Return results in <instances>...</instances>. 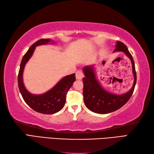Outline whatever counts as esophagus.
Segmentation results:
<instances>
[{
  "label": "esophagus",
  "mask_w": 154,
  "mask_h": 154,
  "mask_svg": "<svg viewBox=\"0 0 154 154\" xmlns=\"http://www.w3.org/2000/svg\"><path fill=\"white\" fill-rule=\"evenodd\" d=\"M83 77V74L81 71H77L76 73V79L78 80L82 79V78Z\"/></svg>",
  "instance_id": "1"
}]
</instances>
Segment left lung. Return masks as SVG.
Listing matches in <instances>:
<instances>
[{
	"instance_id": "obj_1",
	"label": "left lung",
	"mask_w": 154,
	"mask_h": 154,
	"mask_svg": "<svg viewBox=\"0 0 154 154\" xmlns=\"http://www.w3.org/2000/svg\"><path fill=\"white\" fill-rule=\"evenodd\" d=\"M116 49L114 52H123L128 57L132 63L134 83L131 89L123 94H114L104 89L101 85L97 76L94 65H86L83 68L85 77L83 82L84 103L88 109L98 114H107L114 112L124 106L130 97L134 90L136 83V73L134 61L126 45L117 41Z\"/></svg>"
}]
</instances>
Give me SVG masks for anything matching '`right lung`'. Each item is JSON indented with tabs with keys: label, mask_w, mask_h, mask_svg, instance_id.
I'll return each mask as SVG.
<instances>
[{
	"label": "right lung",
	"mask_w": 154,
	"mask_h": 154,
	"mask_svg": "<svg viewBox=\"0 0 154 154\" xmlns=\"http://www.w3.org/2000/svg\"><path fill=\"white\" fill-rule=\"evenodd\" d=\"M55 44L56 42L50 39H41L32 44L22 58L18 76L20 92L26 103L36 112L45 114L56 113L63 109L66 100V94L75 81V74L66 75L45 93L35 94L30 93L26 88L23 81V73L25 65L33 55L35 48L42 45Z\"/></svg>",
	"instance_id": "right-lung-1"
}]
</instances>
